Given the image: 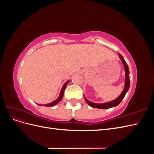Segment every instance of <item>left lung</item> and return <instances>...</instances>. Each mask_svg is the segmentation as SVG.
Returning <instances> with one entry per match:
<instances>
[{
	"mask_svg": "<svg viewBox=\"0 0 154 154\" xmlns=\"http://www.w3.org/2000/svg\"><path fill=\"white\" fill-rule=\"evenodd\" d=\"M119 54V57L120 59L122 60V63L124 65V69H125V87L123 92L117 98L116 100L111 101L109 102H106V103H92L91 101H88L86 97L84 96V98L86 101L87 103L89 105L93 107V108H97V109H110L112 108V107H114L118 105L121 102H122V100L123 99V97H125L126 93L127 92V91L129 89L130 87V77H129V69L128 67L127 63H126L125 60H124L123 57H122V55L120 53Z\"/></svg>",
	"mask_w": 154,
	"mask_h": 154,
	"instance_id": "1",
	"label": "left lung"
}]
</instances>
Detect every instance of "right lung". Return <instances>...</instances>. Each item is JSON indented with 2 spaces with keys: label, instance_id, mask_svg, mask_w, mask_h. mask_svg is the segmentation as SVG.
<instances>
[{
  "label": "right lung",
  "instance_id": "right-lung-1",
  "mask_svg": "<svg viewBox=\"0 0 154 154\" xmlns=\"http://www.w3.org/2000/svg\"><path fill=\"white\" fill-rule=\"evenodd\" d=\"M69 82V80L67 81L66 83H64V85H63V87H62V90H61V91H60V96H59V97H58V98H57V100H54V101H53V102H51V103H50L46 104V105H44V106H48V107H51V106H53L56 105L57 104H58V103H59V102H60V101H61L62 99V97H63V96L64 91H65V89H66V86H67V85L68 84ZM38 105H40V106L42 105H40V104H38Z\"/></svg>",
  "mask_w": 154,
  "mask_h": 154
}]
</instances>
